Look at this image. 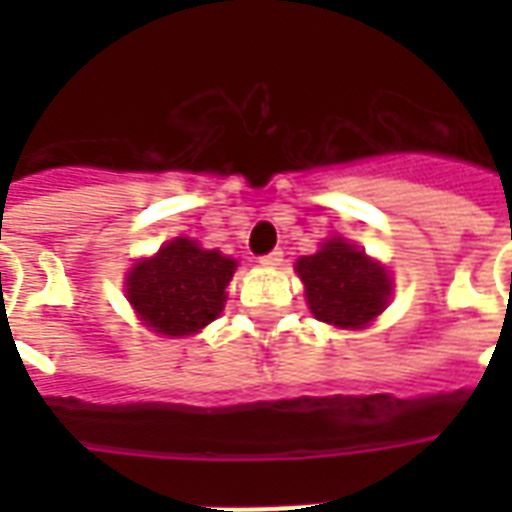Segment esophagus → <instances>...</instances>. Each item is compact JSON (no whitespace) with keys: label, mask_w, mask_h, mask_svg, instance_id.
I'll use <instances>...</instances> for the list:
<instances>
[{"label":"esophagus","mask_w":512,"mask_h":512,"mask_svg":"<svg viewBox=\"0 0 512 512\" xmlns=\"http://www.w3.org/2000/svg\"><path fill=\"white\" fill-rule=\"evenodd\" d=\"M281 260H284V252H281V249H273V252L260 257V265H265V268H276V265H281Z\"/></svg>","instance_id":"esophagus-1"}]
</instances>
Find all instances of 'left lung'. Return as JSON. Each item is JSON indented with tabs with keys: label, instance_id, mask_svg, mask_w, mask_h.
Instances as JSON below:
<instances>
[{
	"label": "left lung",
	"instance_id": "1",
	"mask_svg": "<svg viewBox=\"0 0 512 512\" xmlns=\"http://www.w3.org/2000/svg\"><path fill=\"white\" fill-rule=\"evenodd\" d=\"M297 273L313 316L335 327H364L388 303V273L342 239L327 241L316 255L300 257Z\"/></svg>",
	"mask_w": 512,
	"mask_h": 512
}]
</instances>
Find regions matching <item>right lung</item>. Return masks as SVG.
Returning <instances> with one entry per match:
<instances>
[{
    "mask_svg": "<svg viewBox=\"0 0 512 512\" xmlns=\"http://www.w3.org/2000/svg\"><path fill=\"white\" fill-rule=\"evenodd\" d=\"M236 260L191 239H175L132 268L127 297L159 335H193L223 311Z\"/></svg>",
    "mask_w": 512,
    "mask_h": 512,
    "instance_id": "obj_1",
    "label": "right lung"
}]
</instances>
